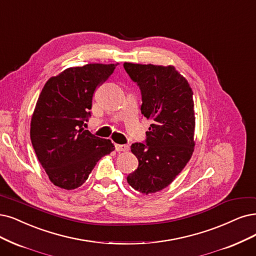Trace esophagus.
Listing matches in <instances>:
<instances>
[{
  "label": "esophagus",
  "instance_id": "obj_1",
  "mask_svg": "<svg viewBox=\"0 0 256 256\" xmlns=\"http://www.w3.org/2000/svg\"><path fill=\"white\" fill-rule=\"evenodd\" d=\"M115 148L117 152H126V150H128V146L126 144H115Z\"/></svg>",
  "mask_w": 256,
  "mask_h": 256
}]
</instances>
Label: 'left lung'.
<instances>
[{"label":"left lung","instance_id":"8db88e82","mask_svg":"<svg viewBox=\"0 0 256 256\" xmlns=\"http://www.w3.org/2000/svg\"><path fill=\"white\" fill-rule=\"evenodd\" d=\"M141 92V114L152 121L144 142L132 144L136 171L128 182L144 194L155 193L182 171L194 150V101L188 81L174 66L123 64Z\"/></svg>","mask_w":256,"mask_h":256}]
</instances>
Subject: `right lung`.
<instances>
[{"label":"right lung","instance_id":"add662e5","mask_svg":"<svg viewBox=\"0 0 256 256\" xmlns=\"http://www.w3.org/2000/svg\"><path fill=\"white\" fill-rule=\"evenodd\" d=\"M117 64L70 68L46 82L30 123V139L38 160L50 182L65 190L80 186L99 159L115 148L110 139L92 135L83 126L92 116L97 86Z\"/></svg>","mask_w":256,"mask_h":256}]
</instances>
